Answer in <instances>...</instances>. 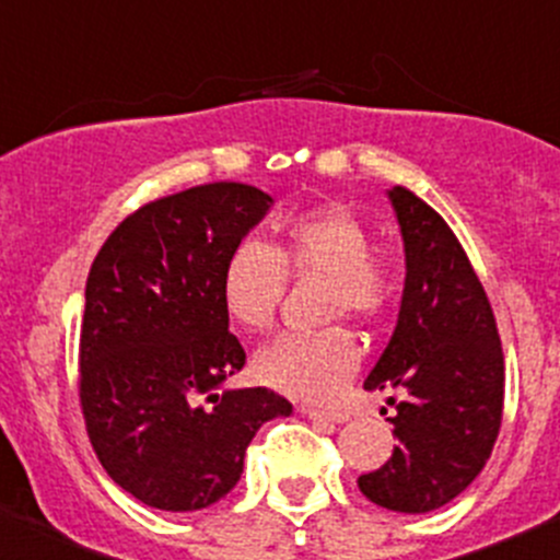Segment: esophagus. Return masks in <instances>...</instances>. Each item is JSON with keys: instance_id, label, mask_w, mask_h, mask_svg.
<instances>
[{"instance_id": "obj_1", "label": "esophagus", "mask_w": 560, "mask_h": 560, "mask_svg": "<svg viewBox=\"0 0 560 560\" xmlns=\"http://www.w3.org/2000/svg\"><path fill=\"white\" fill-rule=\"evenodd\" d=\"M301 411L308 417V420H316V422H347L349 420L347 411L314 409V406H301Z\"/></svg>"}]
</instances>
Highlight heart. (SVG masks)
Listing matches in <instances>:
<instances>
[{
    "mask_svg": "<svg viewBox=\"0 0 560 560\" xmlns=\"http://www.w3.org/2000/svg\"><path fill=\"white\" fill-rule=\"evenodd\" d=\"M287 276H327V314L374 319L387 308L393 279L371 254L363 219L341 202L306 208L276 224L273 244L241 241L228 254L219 281L222 308L244 330H268L287 290ZM360 363V343L347 327L287 332L259 352L262 385L306 400H330Z\"/></svg>",
    "mask_w": 560,
    "mask_h": 560,
    "instance_id": "1",
    "label": "heart"
}]
</instances>
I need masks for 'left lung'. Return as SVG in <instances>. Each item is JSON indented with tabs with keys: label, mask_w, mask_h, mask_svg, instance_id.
Here are the masks:
<instances>
[{
	"label": "left lung",
	"mask_w": 560,
	"mask_h": 560,
	"mask_svg": "<svg viewBox=\"0 0 560 560\" xmlns=\"http://www.w3.org/2000/svg\"><path fill=\"white\" fill-rule=\"evenodd\" d=\"M406 248L393 338L365 389H395L398 447L358 479L365 499L406 515L439 510L477 479L504 415V352L493 308L450 224L406 186L389 189Z\"/></svg>",
	"instance_id": "8db88e82"
}]
</instances>
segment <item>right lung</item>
Instances as JSON below:
<instances>
[{"mask_svg": "<svg viewBox=\"0 0 560 560\" xmlns=\"http://www.w3.org/2000/svg\"><path fill=\"white\" fill-rule=\"evenodd\" d=\"M270 202L235 180L160 197L107 235L89 270L83 422L113 482L154 510L228 495L259 425L292 411L268 387L219 393L246 363L219 295L224 259Z\"/></svg>", "mask_w": 560, "mask_h": 560, "instance_id": "add662e5", "label": "right lung"}]
</instances>
